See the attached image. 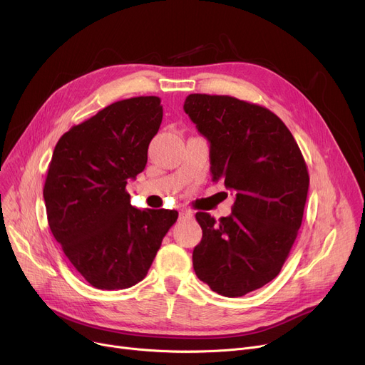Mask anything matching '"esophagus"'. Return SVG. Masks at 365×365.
Returning a JSON list of instances; mask_svg holds the SVG:
<instances>
[{"mask_svg":"<svg viewBox=\"0 0 365 365\" xmlns=\"http://www.w3.org/2000/svg\"><path fill=\"white\" fill-rule=\"evenodd\" d=\"M194 217V212H190V210H182L179 213V220H185V219H192Z\"/></svg>","mask_w":365,"mask_h":365,"instance_id":"obj_1","label":"esophagus"}]
</instances>
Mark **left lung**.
I'll return each mask as SVG.
<instances>
[{"label": "left lung", "mask_w": 365, "mask_h": 365, "mask_svg": "<svg viewBox=\"0 0 365 365\" xmlns=\"http://www.w3.org/2000/svg\"><path fill=\"white\" fill-rule=\"evenodd\" d=\"M210 143L212 180L234 190L232 213L198 212L197 277L213 292L241 297L272 281L296 241L309 175L290 130L274 112L231 96L189 94L185 105Z\"/></svg>", "instance_id": "8db88e82"}]
</instances>
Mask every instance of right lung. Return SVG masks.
Masks as SVG:
<instances>
[{
    "instance_id": "add662e5",
    "label": "right lung",
    "mask_w": 365,
    "mask_h": 365,
    "mask_svg": "<svg viewBox=\"0 0 365 365\" xmlns=\"http://www.w3.org/2000/svg\"><path fill=\"white\" fill-rule=\"evenodd\" d=\"M157 96L115 102L57 142L44 183L48 226L73 267L101 290L142 281L176 210L136 208L127 180L143 171L160 130Z\"/></svg>"
}]
</instances>
